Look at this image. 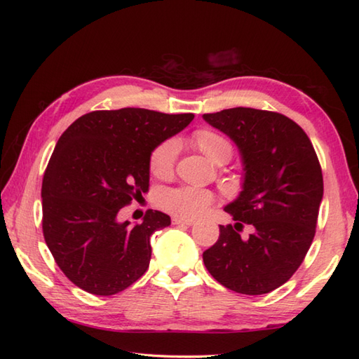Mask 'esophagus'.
I'll list each match as a JSON object with an SVG mask.
<instances>
[{
    "label": "esophagus",
    "instance_id": "34e87169",
    "mask_svg": "<svg viewBox=\"0 0 359 359\" xmlns=\"http://www.w3.org/2000/svg\"><path fill=\"white\" fill-rule=\"evenodd\" d=\"M196 222L194 219H187V217H172L174 225H193Z\"/></svg>",
    "mask_w": 359,
    "mask_h": 359
}]
</instances>
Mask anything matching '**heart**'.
<instances>
[{
    "instance_id": "b5f03b06",
    "label": "heart",
    "mask_w": 359,
    "mask_h": 359,
    "mask_svg": "<svg viewBox=\"0 0 359 359\" xmlns=\"http://www.w3.org/2000/svg\"><path fill=\"white\" fill-rule=\"evenodd\" d=\"M193 143L212 162H226L233 154V147L222 134L212 129H197L193 134ZM179 152V142L166 139L160 142L149 154V171L157 179H168L174 171L175 158ZM215 201L211 193L193 187H180L166 189L158 197V203L163 210L180 217H196L207 210Z\"/></svg>"
}]
</instances>
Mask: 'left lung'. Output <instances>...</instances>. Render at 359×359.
I'll return each mask as SVG.
<instances>
[{
    "instance_id": "1",
    "label": "left lung",
    "mask_w": 359,
    "mask_h": 359,
    "mask_svg": "<svg viewBox=\"0 0 359 359\" xmlns=\"http://www.w3.org/2000/svg\"><path fill=\"white\" fill-rule=\"evenodd\" d=\"M205 121L238 144L242 191L228 203L236 225H219L203 264L219 284L242 294H264L293 276L313 242L324 182L309 135L279 112L231 108L203 114ZM254 226L248 240L238 233Z\"/></svg>"
}]
</instances>
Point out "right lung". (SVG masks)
<instances>
[{"label": "right lung", "instance_id": "obj_1", "mask_svg": "<svg viewBox=\"0 0 359 359\" xmlns=\"http://www.w3.org/2000/svg\"><path fill=\"white\" fill-rule=\"evenodd\" d=\"M193 118L142 108L93 111L60 137L43 177V234L75 285L111 296L148 270L151 234L170 225V216L148 210L131 225L117 215L148 191L151 151Z\"/></svg>", "mask_w": 359, "mask_h": 359}]
</instances>
